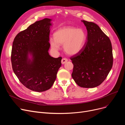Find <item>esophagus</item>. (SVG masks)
Instances as JSON below:
<instances>
[{"label":"esophagus","instance_id":"1","mask_svg":"<svg viewBox=\"0 0 125 125\" xmlns=\"http://www.w3.org/2000/svg\"><path fill=\"white\" fill-rule=\"evenodd\" d=\"M67 61H68L67 59L64 58H63V59H62L61 63H62V64H65V63H66Z\"/></svg>","mask_w":125,"mask_h":125}]
</instances>
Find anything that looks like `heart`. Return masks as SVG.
Here are the masks:
<instances>
[{"label": "heart", "instance_id": "obj_1", "mask_svg": "<svg viewBox=\"0 0 125 125\" xmlns=\"http://www.w3.org/2000/svg\"><path fill=\"white\" fill-rule=\"evenodd\" d=\"M87 40V34L82 28L65 26L57 30L50 41L51 47L54 50L63 44V49L69 55H75L83 48Z\"/></svg>", "mask_w": 125, "mask_h": 125}]
</instances>
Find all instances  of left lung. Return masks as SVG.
<instances>
[{
	"instance_id": "obj_1",
	"label": "left lung",
	"mask_w": 125,
	"mask_h": 125,
	"mask_svg": "<svg viewBox=\"0 0 125 125\" xmlns=\"http://www.w3.org/2000/svg\"><path fill=\"white\" fill-rule=\"evenodd\" d=\"M86 26L87 41L83 50L70 58L73 64V79L81 87L95 88L105 80L113 64L109 37L96 24L82 21Z\"/></svg>"
}]
</instances>
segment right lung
<instances>
[{
	"label": "right lung",
	"mask_w": 125,
	"mask_h": 125,
	"mask_svg": "<svg viewBox=\"0 0 125 125\" xmlns=\"http://www.w3.org/2000/svg\"><path fill=\"white\" fill-rule=\"evenodd\" d=\"M52 20L45 18L35 22L19 32L12 43V68L24 86L41 92L54 84L62 57L55 58L49 53Z\"/></svg>",
	"instance_id": "add662e5"
}]
</instances>
